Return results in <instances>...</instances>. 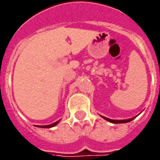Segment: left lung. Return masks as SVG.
<instances>
[{
  "label": "left lung",
  "mask_w": 160,
  "mask_h": 160,
  "mask_svg": "<svg viewBox=\"0 0 160 160\" xmlns=\"http://www.w3.org/2000/svg\"><path fill=\"white\" fill-rule=\"evenodd\" d=\"M102 118H104L105 120L108 121L110 122H112V123H126V122H131V121L133 120L135 118H130V119H128V120H112V119H109V118H105V117H102Z\"/></svg>",
  "instance_id": "obj_1"
}]
</instances>
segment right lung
<instances>
[{
  "instance_id": "obj_1",
  "label": "right lung",
  "mask_w": 160,
  "mask_h": 160,
  "mask_svg": "<svg viewBox=\"0 0 160 160\" xmlns=\"http://www.w3.org/2000/svg\"><path fill=\"white\" fill-rule=\"evenodd\" d=\"M58 122H59V120L57 121V122H54V123L50 124V125H45V126H38V128H53V127H54L55 125H57V124L58 123Z\"/></svg>"
}]
</instances>
